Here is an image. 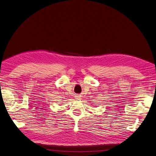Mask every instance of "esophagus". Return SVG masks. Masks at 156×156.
Returning a JSON list of instances; mask_svg holds the SVG:
<instances>
[{"mask_svg":"<svg viewBox=\"0 0 156 156\" xmlns=\"http://www.w3.org/2000/svg\"><path fill=\"white\" fill-rule=\"evenodd\" d=\"M77 97H78V98H79V96H77Z\"/></svg>","mask_w":156,"mask_h":156,"instance_id":"obj_1","label":"esophagus"}]
</instances>
